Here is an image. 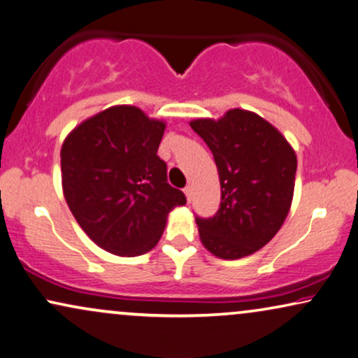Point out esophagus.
<instances>
[{"instance_id":"obj_1","label":"esophagus","mask_w":358,"mask_h":358,"mask_svg":"<svg viewBox=\"0 0 358 358\" xmlns=\"http://www.w3.org/2000/svg\"><path fill=\"white\" fill-rule=\"evenodd\" d=\"M183 192H185V194H187V199H188V201H192V196H193V188L189 187V185H188V187L185 188Z\"/></svg>"}]
</instances>
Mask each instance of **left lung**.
I'll return each mask as SVG.
<instances>
[{"mask_svg": "<svg viewBox=\"0 0 358 358\" xmlns=\"http://www.w3.org/2000/svg\"><path fill=\"white\" fill-rule=\"evenodd\" d=\"M192 129L216 162L221 203L196 217L203 245L219 259L254 254L280 231L292 206L296 155L259 114L231 109L221 119H196Z\"/></svg>", "mask_w": 358, "mask_h": 358, "instance_id": "1", "label": "left lung"}]
</instances>
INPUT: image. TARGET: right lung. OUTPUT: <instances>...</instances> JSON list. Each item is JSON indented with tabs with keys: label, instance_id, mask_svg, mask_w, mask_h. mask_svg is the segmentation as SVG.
<instances>
[{
	"label": "right lung",
	"instance_id": "1",
	"mask_svg": "<svg viewBox=\"0 0 358 358\" xmlns=\"http://www.w3.org/2000/svg\"><path fill=\"white\" fill-rule=\"evenodd\" d=\"M165 124L136 106H113L75 127L60 152L66 204L101 249L136 257L154 249L171 209L187 204L157 155Z\"/></svg>",
	"mask_w": 358,
	"mask_h": 358
}]
</instances>
